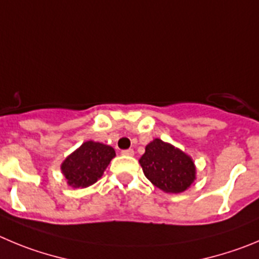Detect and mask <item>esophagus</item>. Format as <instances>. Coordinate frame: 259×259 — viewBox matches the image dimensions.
Wrapping results in <instances>:
<instances>
[{"label": "esophagus", "instance_id": "1", "mask_svg": "<svg viewBox=\"0 0 259 259\" xmlns=\"http://www.w3.org/2000/svg\"><path fill=\"white\" fill-rule=\"evenodd\" d=\"M121 154H124V156H134V151L133 149H125V151H121Z\"/></svg>", "mask_w": 259, "mask_h": 259}]
</instances>
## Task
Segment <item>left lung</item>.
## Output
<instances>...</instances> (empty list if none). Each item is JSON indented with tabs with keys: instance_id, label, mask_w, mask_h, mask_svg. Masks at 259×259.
I'll return each instance as SVG.
<instances>
[{
	"instance_id": "8db88e82",
	"label": "left lung",
	"mask_w": 259,
	"mask_h": 259,
	"mask_svg": "<svg viewBox=\"0 0 259 259\" xmlns=\"http://www.w3.org/2000/svg\"><path fill=\"white\" fill-rule=\"evenodd\" d=\"M139 163L146 178L166 193L184 192L195 180L192 157L158 138L147 144Z\"/></svg>"
}]
</instances>
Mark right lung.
I'll return each mask as SVG.
<instances>
[{
	"mask_svg": "<svg viewBox=\"0 0 259 259\" xmlns=\"http://www.w3.org/2000/svg\"><path fill=\"white\" fill-rule=\"evenodd\" d=\"M115 156L112 147L88 141L65 158L61 171L70 187L87 188L103 175Z\"/></svg>",
	"mask_w": 259,
	"mask_h": 259,
	"instance_id": "add662e5",
	"label": "right lung"
}]
</instances>
